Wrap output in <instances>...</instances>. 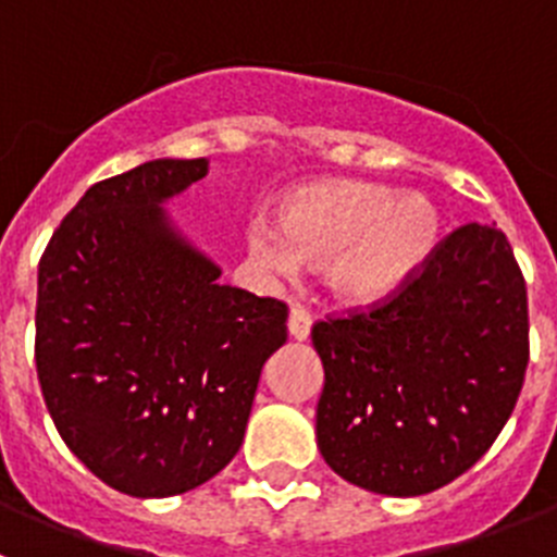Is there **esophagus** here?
Returning a JSON list of instances; mask_svg holds the SVG:
<instances>
[{
	"mask_svg": "<svg viewBox=\"0 0 557 557\" xmlns=\"http://www.w3.org/2000/svg\"><path fill=\"white\" fill-rule=\"evenodd\" d=\"M287 332L293 339H307L309 332H312V318H309L307 309L293 307L287 318Z\"/></svg>",
	"mask_w": 557,
	"mask_h": 557,
	"instance_id": "obj_1",
	"label": "esophagus"
}]
</instances>
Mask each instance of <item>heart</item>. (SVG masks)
Listing matches in <instances>:
<instances>
[{
	"label": "heart",
	"instance_id": "obj_1",
	"mask_svg": "<svg viewBox=\"0 0 557 557\" xmlns=\"http://www.w3.org/2000/svg\"><path fill=\"white\" fill-rule=\"evenodd\" d=\"M437 236L441 214L424 195H398L368 181H321L284 195L275 225L253 223L245 243L270 273L321 262L329 298L373 307L421 270Z\"/></svg>",
	"mask_w": 557,
	"mask_h": 557
}]
</instances>
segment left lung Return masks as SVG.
<instances>
[{
    "instance_id": "left-lung-1",
    "label": "left lung",
    "mask_w": 557,
    "mask_h": 557,
    "mask_svg": "<svg viewBox=\"0 0 557 557\" xmlns=\"http://www.w3.org/2000/svg\"><path fill=\"white\" fill-rule=\"evenodd\" d=\"M528 287L508 236L469 223L382 307L312 326L318 449L351 485L421 496L469 471L528 371Z\"/></svg>"
}]
</instances>
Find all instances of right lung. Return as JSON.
<instances>
[{
    "instance_id": "add662e5",
    "label": "right lung",
    "mask_w": 557,
    "mask_h": 557,
    "mask_svg": "<svg viewBox=\"0 0 557 557\" xmlns=\"http://www.w3.org/2000/svg\"><path fill=\"white\" fill-rule=\"evenodd\" d=\"M206 159H156L95 184L38 264L36 368L63 444L139 499L186 494L243 446L287 307L220 284L223 270L164 203Z\"/></svg>"
}]
</instances>
